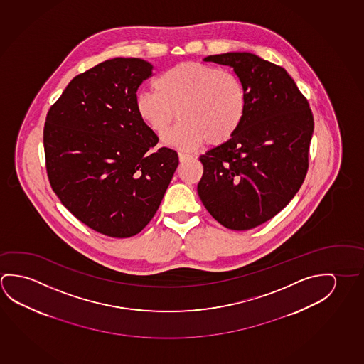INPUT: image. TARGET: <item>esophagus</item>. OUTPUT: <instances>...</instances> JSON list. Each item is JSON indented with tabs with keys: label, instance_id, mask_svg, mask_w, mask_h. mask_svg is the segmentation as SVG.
Wrapping results in <instances>:
<instances>
[{
	"label": "esophagus",
	"instance_id": "1",
	"mask_svg": "<svg viewBox=\"0 0 364 364\" xmlns=\"http://www.w3.org/2000/svg\"><path fill=\"white\" fill-rule=\"evenodd\" d=\"M178 158H179V162L181 163H185L187 162V161H190L191 158H192V156L191 154H187V153H178Z\"/></svg>",
	"mask_w": 364,
	"mask_h": 364
}]
</instances>
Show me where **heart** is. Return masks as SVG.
<instances>
[{"mask_svg":"<svg viewBox=\"0 0 364 364\" xmlns=\"http://www.w3.org/2000/svg\"><path fill=\"white\" fill-rule=\"evenodd\" d=\"M156 92L141 91L135 97L139 117L151 132L162 134L174 116L179 122L163 135L166 144L193 150L229 141L242 127L248 95L234 73L200 63L183 62L158 75Z\"/></svg>","mask_w":364,"mask_h":364,"instance_id":"obj_1","label":"heart"}]
</instances>
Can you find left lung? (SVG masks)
Segmentation results:
<instances>
[{"label":"left lung","instance_id":"obj_1","mask_svg":"<svg viewBox=\"0 0 364 364\" xmlns=\"http://www.w3.org/2000/svg\"><path fill=\"white\" fill-rule=\"evenodd\" d=\"M242 80L248 109L224 144L200 156L197 192L203 206L231 230H249L286 208L304 183L314 117L305 96L282 67L247 52L210 55Z\"/></svg>","mask_w":364,"mask_h":364}]
</instances>
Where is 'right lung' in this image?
<instances>
[{
  "label": "right lung",
  "mask_w": 364,
  "mask_h": 364,
  "mask_svg": "<svg viewBox=\"0 0 364 364\" xmlns=\"http://www.w3.org/2000/svg\"><path fill=\"white\" fill-rule=\"evenodd\" d=\"M153 65L114 58L75 75L46 115L44 151L53 191L83 224L111 237L136 235L162 202L178 156L158 136L135 97Z\"/></svg>",
  "instance_id": "right-lung-1"
}]
</instances>
